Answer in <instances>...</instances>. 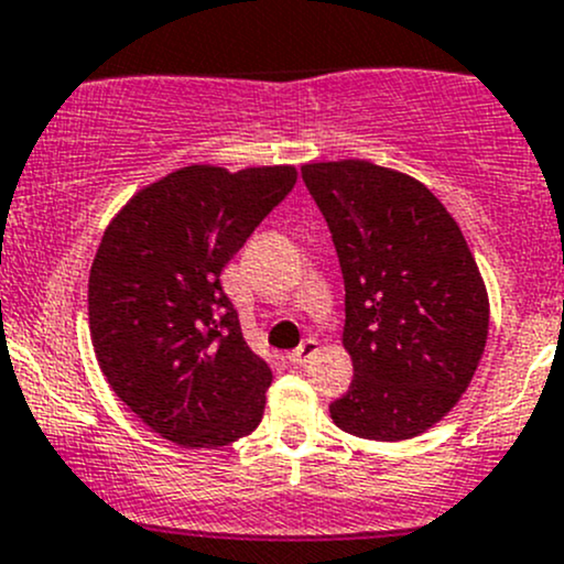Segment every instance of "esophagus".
Here are the masks:
<instances>
[{"label":"esophagus","instance_id":"1","mask_svg":"<svg viewBox=\"0 0 564 564\" xmlns=\"http://www.w3.org/2000/svg\"><path fill=\"white\" fill-rule=\"evenodd\" d=\"M315 352H317V339H312V336H310V339L301 341V345L295 347V350H290L288 361L293 364V367H301V364L310 361V358L315 356Z\"/></svg>","mask_w":564,"mask_h":564}]
</instances>
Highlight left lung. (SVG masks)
<instances>
[{
	"label": "left lung",
	"mask_w": 564,
	"mask_h": 564,
	"mask_svg": "<svg viewBox=\"0 0 564 564\" xmlns=\"http://www.w3.org/2000/svg\"><path fill=\"white\" fill-rule=\"evenodd\" d=\"M345 276L347 393L330 402L341 432L397 443L426 432L473 380L489 299L473 252L421 182L367 160L301 167Z\"/></svg>",
	"instance_id": "8db88e82"
}]
</instances>
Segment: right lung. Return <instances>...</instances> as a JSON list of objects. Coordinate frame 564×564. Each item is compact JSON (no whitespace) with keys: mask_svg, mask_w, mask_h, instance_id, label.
<instances>
[{"mask_svg":"<svg viewBox=\"0 0 564 564\" xmlns=\"http://www.w3.org/2000/svg\"><path fill=\"white\" fill-rule=\"evenodd\" d=\"M295 167L189 165L141 189L108 225L89 274L102 375L147 426L184 448L254 432L271 369L241 334L225 265L295 187Z\"/></svg>","mask_w":564,"mask_h":564,"instance_id":"obj_1","label":"right lung"}]
</instances>
